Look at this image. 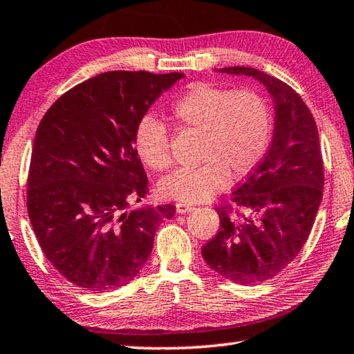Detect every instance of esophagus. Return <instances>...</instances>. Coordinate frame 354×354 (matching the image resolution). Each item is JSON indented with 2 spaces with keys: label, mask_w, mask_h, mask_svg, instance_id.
<instances>
[{
  "label": "esophagus",
  "mask_w": 354,
  "mask_h": 354,
  "mask_svg": "<svg viewBox=\"0 0 354 354\" xmlns=\"http://www.w3.org/2000/svg\"><path fill=\"white\" fill-rule=\"evenodd\" d=\"M191 209H194V207L191 205V203H187V202H177V203H176V212H177L178 214L189 213Z\"/></svg>",
  "instance_id": "esophagus-1"
}]
</instances>
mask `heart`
<instances>
[{
	"instance_id": "b5f03b06",
	"label": "heart",
	"mask_w": 354,
	"mask_h": 354,
	"mask_svg": "<svg viewBox=\"0 0 354 354\" xmlns=\"http://www.w3.org/2000/svg\"><path fill=\"white\" fill-rule=\"evenodd\" d=\"M171 113L182 129L201 133L199 160L203 163L178 167L161 178L158 189L167 199L207 201L224 189L230 178L238 180L250 174L268 151L272 115L268 101L255 90L197 82L174 101ZM133 149L155 171L171 166L169 132L152 116L136 124Z\"/></svg>"
}]
</instances>
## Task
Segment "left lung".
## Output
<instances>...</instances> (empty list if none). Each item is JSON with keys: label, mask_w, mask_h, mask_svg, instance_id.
<instances>
[{"label": "left lung", "mask_w": 354, "mask_h": 354, "mask_svg": "<svg viewBox=\"0 0 354 354\" xmlns=\"http://www.w3.org/2000/svg\"><path fill=\"white\" fill-rule=\"evenodd\" d=\"M218 73L258 80L275 109L269 151L232 196L239 213L218 208L219 232L202 247L205 263L219 275L257 284L286 269L311 233L324 191L319 132L303 99L280 79L249 66Z\"/></svg>", "instance_id": "8db88e82"}]
</instances>
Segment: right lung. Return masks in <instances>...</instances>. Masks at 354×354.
I'll return each mask as SVG.
<instances>
[{"instance_id":"right-lung-1","label":"right lung","mask_w":354,"mask_h":354,"mask_svg":"<svg viewBox=\"0 0 354 354\" xmlns=\"http://www.w3.org/2000/svg\"><path fill=\"white\" fill-rule=\"evenodd\" d=\"M183 73L109 71L60 96L37 129L28 213L43 253L68 281L91 292L138 275L174 205L136 207L147 177L133 133Z\"/></svg>"}]
</instances>
